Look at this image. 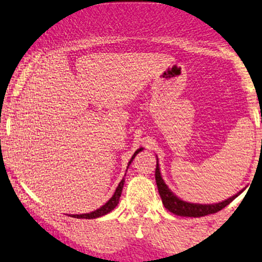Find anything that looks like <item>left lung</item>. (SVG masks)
Instances as JSON below:
<instances>
[{
    "label": "left lung",
    "mask_w": 262,
    "mask_h": 262,
    "mask_svg": "<svg viewBox=\"0 0 262 262\" xmlns=\"http://www.w3.org/2000/svg\"><path fill=\"white\" fill-rule=\"evenodd\" d=\"M155 178H156V184H157V187H158V192H160V196L162 198V202H163L164 207L167 208L170 213L179 215V216L201 217V216H205V215L217 213V211L224 209L226 205L230 204L234 198L238 197L242 193V191L238 192V193L234 194L233 197L228 198V200L216 204L188 203V202L181 201L180 198L175 196L173 192L168 188L167 185L164 184L163 179L161 177L160 167H158V160H157V164H156Z\"/></svg>",
    "instance_id": "8db88e82"
}]
</instances>
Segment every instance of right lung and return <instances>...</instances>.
Instances as JSON below:
<instances>
[{"mask_svg": "<svg viewBox=\"0 0 262 262\" xmlns=\"http://www.w3.org/2000/svg\"><path fill=\"white\" fill-rule=\"evenodd\" d=\"M141 150H142V148H139V150L135 151V154L133 155V157H132L130 162H129V164H130L132 161L134 160V157H135V156H137L138 152H140ZM123 185H124V178L122 179V180L120 181V184H118V186H117V188H116L114 196H112L110 200L106 202V203L102 205V207L99 208V209L92 211V213L79 214V215H71V216L72 217H77V219H95V217H100V216H102V215H106L107 213H110L111 210L115 209L116 205L118 204V201H120L122 190H123Z\"/></svg>", "mask_w": 262, "mask_h": 262, "instance_id": "right-lung-1", "label": "right lung"}]
</instances>
